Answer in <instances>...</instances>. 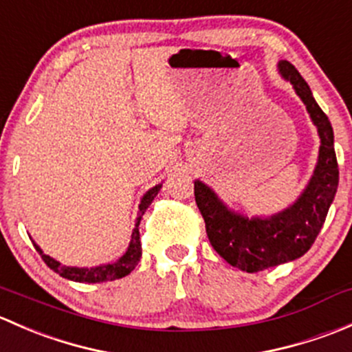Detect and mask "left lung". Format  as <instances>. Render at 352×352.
Returning <instances> with one entry per match:
<instances>
[{
  "label": "left lung",
  "mask_w": 352,
  "mask_h": 352,
  "mask_svg": "<svg viewBox=\"0 0 352 352\" xmlns=\"http://www.w3.org/2000/svg\"><path fill=\"white\" fill-rule=\"evenodd\" d=\"M279 73L293 85L307 105L320 136L318 162L307 189L286 208L269 218H247L226 208L214 190L201 180L194 182L196 204L206 223L212 248L233 267L258 272L294 261L310 250L324 226L339 186V166L333 150L329 117L318 107L310 87L289 61H279Z\"/></svg>",
  "instance_id": "1"
}]
</instances>
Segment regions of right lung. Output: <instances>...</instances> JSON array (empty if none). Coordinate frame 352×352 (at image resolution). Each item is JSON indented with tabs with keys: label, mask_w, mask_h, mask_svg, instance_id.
Wrapping results in <instances>:
<instances>
[{
	"label": "right lung",
	"mask_w": 352,
	"mask_h": 352,
	"mask_svg": "<svg viewBox=\"0 0 352 352\" xmlns=\"http://www.w3.org/2000/svg\"><path fill=\"white\" fill-rule=\"evenodd\" d=\"M160 189H162V184H158V186H155L153 189L148 190V192L143 196V199H141L140 212H138V218H136V225H134L133 235H131V243H129V247H127L126 254H124L117 262H112V264L97 265V267H71V265H63L61 262L54 261L52 257L45 255L37 243H34L35 250L41 254L42 261H44L45 264L52 269V271L58 272V274L63 276V278L69 279V281L105 283V281H113V279L124 278V276L129 274V272L136 267L138 262H140V258H141L140 221H141V218H143L144 211H146V209L150 208L151 202H153L156 194L160 192Z\"/></svg>",
	"instance_id": "obj_1"
}]
</instances>
